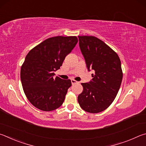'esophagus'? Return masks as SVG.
<instances>
[{
    "label": "esophagus",
    "mask_w": 146,
    "mask_h": 146,
    "mask_svg": "<svg viewBox=\"0 0 146 146\" xmlns=\"http://www.w3.org/2000/svg\"><path fill=\"white\" fill-rule=\"evenodd\" d=\"M71 83H72V85H74V84L78 83V81H76V80H71Z\"/></svg>",
    "instance_id": "1"
}]
</instances>
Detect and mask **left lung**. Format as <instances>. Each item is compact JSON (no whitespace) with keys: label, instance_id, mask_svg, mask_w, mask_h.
Returning <instances> with one entry per match:
<instances>
[{"label":"left lung","instance_id":"8db88e82","mask_svg":"<svg viewBox=\"0 0 146 146\" xmlns=\"http://www.w3.org/2000/svg\"><path fill=\"white\" fill-rule=\"evenodd\" d=\"M79 44L88 71L94 70L92 80L81 83L83 90L78 100L83 110L97 113L113 103L122 80L121 63L115 51L99 38L79 36Z\"/></svg>","mask_w":146,"mask_h":146}]
</instances>
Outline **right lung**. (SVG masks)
I'll list each match as a JSON object with an SVG mask.
<instances>
[{"label":"right lung","mask_w":146,"mask_h":146,"mask_svg":"<svg viewBox=\"0 0 146 146\" xmlns=\"http://www.w3.org/2000/svg\"><path fill=\"white\" fill-rule=\"evenodd\" d=\"M78 42L76 36L49 38L31 50L21 66L20 78L24 93L36 108L49 111L62 105L72 83L54 72Z\"/></svg>","instance_id":"add662e5"}]
</instances>
